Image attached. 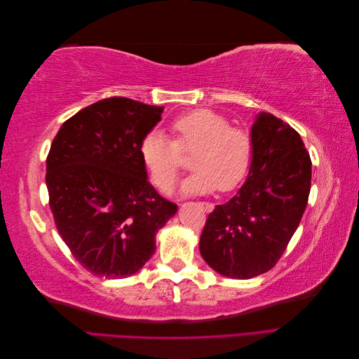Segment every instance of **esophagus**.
Here are the masks:
<instances>
[{
	"label": "esophagus",
	"mask_w": 359,
	"mask_h": 359,
	"mask_svg": "<svg viewBox=\"0 0 359 359\" xmlns=\"http://www.w3.org/2000/svg\"><path fill=\"white\" fill-rule=\"evenodd\" d=\"M198 205L201 206L202 211H205V212H211L214 210V205L210 203V202H199Z\"/></svg>",
	"instance_id": "esophagus-1"
}]
</instances>
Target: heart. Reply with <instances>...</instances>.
I'll return each mask as SVG.
<instances>
[{"instance_id":"obj_1","label":"heart","mask_w":359,"mask_h":359,"mask_svg":"<svg viewBox=\"0 0 359 359\" xmlns=\"http://www.w3.org/2000/svg\"><path fill=\"white\" fill-rule=\"evenodd\" d=\"M172 139L153 130L144 136L139 154L151 182L168 191L182 166V154H191L194 169L182 181L187 194L208 193L215 189L231 191L247 177L253 158V139L244 128L211 109H194L175 118L170 124Z\"/></svg>"}]
</instances>
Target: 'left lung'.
Listing matches in <instances>:
<instances>
[{
    "label": "left lung",
    "mask_w": 359,
    "mask_h": 359,
    "mask_svg": "<svg viewBox=\"0 0 359 359\" xmlns=\"http://www.w3.org/2000/svg\"><path fill=\"white\" fill-rule=\"evenodd\" d=\"M253 158L235 196L206 219L201 255L226 277L253 278L274 268L309 202L311 160L295 128L260 112L252 127Z\"/></svg>",
    "instance_id": "8db88e82"
}]
</instances>
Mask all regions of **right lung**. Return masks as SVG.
I'll return each instance as SVG.
<instances>
[{
  "instance_id": "add662e5",
  "label": "right lung",
  "mask_w": 359,
  "mask_h": 359,
  "mask_svg": "<svg viewBox=\"0 0 359 359\" xmlns=\"http://www.w3.org/2000/svg\"><path fill=\"white\" fill-rule=\"evenodd\" d=\"M161 112L111 97L74 114L53 137L46 158L53 220L74 259L97 277L137 273L178 210L151 186L139 154Z\"/></svg>"
}]
</instances>
